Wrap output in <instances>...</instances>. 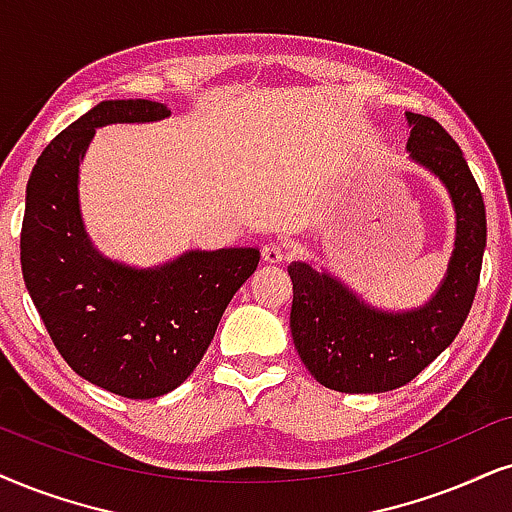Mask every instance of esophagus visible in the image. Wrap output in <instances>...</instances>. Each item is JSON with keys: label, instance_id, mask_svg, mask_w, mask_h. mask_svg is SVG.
Masks as SVG:
<instances>
[{"label": "esophagus", "instance_id": "34e87169", "mask_svg": "<svg viewBox=\"0 0 512 512\" xmlns=\"http://www.w3.org/2000/svg\"><path fill=\"white\" fill-rule=\"evenodd\" d=\"M286 257V248L281 243H264L262 245V260L267 264H278Z\"/></svg>", "mask_w": 512, "mask_h": 512}]
</instances>
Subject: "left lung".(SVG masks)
Returning <instances> with one entry per match:
<instances>
[{"instance_id":"1","label":"left lung","mask_w":512,"mask_h":512,"mask_svg":"<svg viewBox=\"0 0 512 512\" xmlns=\"http://www.w3.org/2000/svg\"><path fill=\"white\" fill-rule=\"evenodd\" d=\"M406 118L411 125V158L444 181L456 205V250L437 295L406 314L375 312L328 274H319L304 262L290 264L295 349L309 373L338 392H390L411 383L454 342L480 283L487 245L480 186L461 146L437 120L418 113Z\"/></svg>"}]
</instances>
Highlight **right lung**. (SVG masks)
<instances>
[{
    "label": "right lung",
    "mask_w": 512,
    "mask_h": 512,
    "mask_svg": "<svg viewBox=\"0 0 512 512\" xmlns=\"http://www.w3.org/2000/svg\"><path fill=\"white\" fill-rule=\"evenodd\" d=\"M167 115L158 101H101L49 141L25 191L21 267L32 302L68 366L127 399L160 397L189 378L226 304L260 262L255 248L193 250L139 271L92 248L77 205V170L96 127Z\"/></svg>",
    "instance_id": "add662e5"
}]
</instances>
